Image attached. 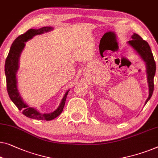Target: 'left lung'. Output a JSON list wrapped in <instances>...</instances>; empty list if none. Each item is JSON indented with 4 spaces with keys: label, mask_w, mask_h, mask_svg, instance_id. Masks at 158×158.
Here are the masks:
<instances>
[{
    "label": "left lung",
    "mask_w": 158,
    "mask_h": 158,
    "mask_svg": "<svg viewBox=\"0 0 158 158\" xmlns=\"http://www.w3.org/2000/svg\"><path fill=\"white\" fill-rule=\"evenodd\" d=\"M132 40H129L128 43L138 52L143 60L145 61L147 66L148 82L149 86V96L146 100L145 104L152 97L154 90V76L156 71V64L154 60L152 52L147 41L144 40L140 35L134 33L132 35Z\"/></svg>",
    "instance_id": "8db88e82"
}]
</instances>
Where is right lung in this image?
<instances>
[{
	"label": "right lung",
	"mask_w": 158,
	"mask_h": 158,
	"mask_svg": "<svg viewBox=\"0 0 158 158\" xmlns=\"http://www.w3.org/2000/svg\"><path fill=\"white\" fill-rule=\"evenodd\" d=\"M51 30H52L51 27H43V28L39 29H30L25 33L18 36L16 39L13 41L5 63L7 91H8L9 97L13 103L16 106L18 110H22V113L25 116L30 118L36 119V120H51L52 119L58 117L63 112L66 98H67V95L69 92V90H68L65 93L58 109L51 113L43 114L39 113L37 110L33 108V107H29L28 105L25 103L20 98V95L18 91L15 75H16V72L18 69V61H19L20 55L25 47V42L31 39L33 36L42 34L45 32L51 31Z\"/></svg>",
	"instance_id": "right-lung-1"
}]
</instances>
